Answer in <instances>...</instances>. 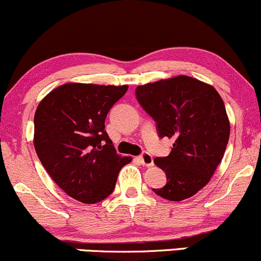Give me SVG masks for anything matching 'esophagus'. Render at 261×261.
<instances>
[{"label":"esophagus","instance_id":"obj_1","mask_svg":"<svg viewBox=\"0 0 261 261\" xmlns=\"http://www.w3.org/2000/svg\"><path fill=\"white\" fill-rule=\"evenodd\" d=\"M139 158H140L141 163H142L143 166H146V167L153 166V157H152V155L149 153H147V152H143V153L141 154Z\"/></svg>","mask_w":261,"mask_h":261}]
</instances>
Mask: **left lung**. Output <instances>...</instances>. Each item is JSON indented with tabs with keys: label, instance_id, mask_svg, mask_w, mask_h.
<instances>
[{
	"label": "left lung",
	"instance_id": "left-lung-1",
	"mask_svg": "<svg viewBox=\"0 0 261 261\" xmlns=\"http://www.w3.org/2000/svg\"><path fill=\"white\" fill-rule=\"evenodd\" d=\"M136 99L157 124L158 136L174 140L170 153L154 160L167 182L153 191L170 201L195 195L214 175L228 143L230 126L221 95L207 83L176 76L139 86Z\"/></svg>",
	"mask_w": 261,
	"mask_h": 261
}]
</instances>
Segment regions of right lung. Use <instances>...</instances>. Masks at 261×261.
Returning a JSON list of instances; mask_svg holds the SVG:
<instances>
[{"mask_svg": "<svg viewBox=\"0 0 261 261\" xmlns=\"http://www.w3.org/2000/svg\"><path fill=\"white\" fill-rule=\"evenodd\" d=\"M127 86L66 83L39 103L34 147L53 180L68 196L95 203L113 193L120 169L131 157L116 153L104 130L110 108Z\"/></svg>", "mask_w": 261, "mask_h": 261, "instance_id": "1", "label": "right lung"}]
</instances>
